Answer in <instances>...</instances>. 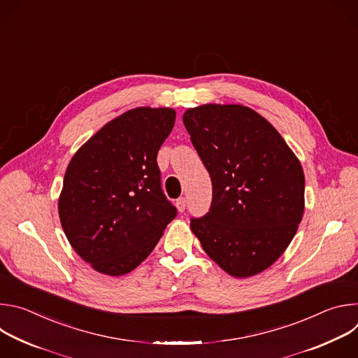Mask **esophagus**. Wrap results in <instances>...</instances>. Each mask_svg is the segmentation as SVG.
<instances>
[{
    "label": "esophagus",
    "mask_w": 358,
    "mask_h": 358,
    "mask_svg": "<svg viewBox=\"0 0 358 358\" xmlns=\"http://www.w3.org/2000/svg\"><path fill=\"white\" fill-rule=\"evenodd\" d=\"M176 207H177V210H178L180 213H184V211H185L187 201H185L184 196H181V198H178V199L176 201Z\"/></svg>",
    "instance_id": "obj_1"
}]
</instances>
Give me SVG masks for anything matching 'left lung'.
Instances as JSON below:
<instances>
[{"instance_id": "obj_1", "label": "left lung", "mask_w": 358, "mask_h": 358, "mask_svg": "<svg viewBox=\"0 0 358 358\" xmlns=\"http://www.w3.org/2000/svg\"><path fill=\"white\" fill-rule=\"evenodd\" d=\"M182 122L213 181L210 211L191 218V231L231 276L261 273L301 221L300 162L278 130L246 106L202 105L188 109Z\"/></svg>"}]
</instances>
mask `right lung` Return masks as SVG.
Returning <instances> with one entry per match:
<instances>
[{
    "mask_svg": "<svg viewBox=\"0 0 358 358\" xmlns=\"http://www.w3.org/2000/svg\"><path fill=\"white\" fill-rule=\"evenodd\" d=\"M176 110L137 108L113 119L72 157L58 210L79 257L100 273L122 276L151 253L177 208L162 188L157 152Z\"/></svg>",
    "mask_w": 358,
    "mask_h": 358,
    "instance_id": "obj_1",
    "label": "right lung"
}]
</instances>
